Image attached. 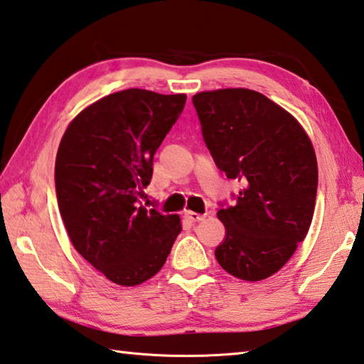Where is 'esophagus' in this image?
<instances>
[{
	"instance_id": "1",
	"label": "esophagus",
	"mask_w": 364,
	"mask_h": 364,
	"mask_svg": "<svg viewBox=\"0 0 364 364\" xmlns=\"http://www.w3.org/2000/svg\"><path fill=\"white\" fill-rule=\"evenodd\" d=\"M186 218H188V220H189L191 223H199V221H202V220H203L205 215L196 213V211H188V213H186Z\"/></svg>"
}]
</instances>
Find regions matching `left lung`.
Segmentation results:
<instances>
[{"label": "left lung", "instance_id": "obj_1", "mask_svg": "<svg viewBox=\"0 0 364 364\" xmlns=\"http://www.w3.org/2000/svg\"><path fill=\"white\" fill-rule=\"evenodd\" d=\"M193 103L216 167L242 184L234 207L220 203L226 237L216 259L237 279H267L285 266L312 223L318 186L312 143L288 111L259 92H200Z\"/></svg>", "mask_w": 364, "mask_h": 364}]
</instances>
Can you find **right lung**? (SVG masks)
I'll list each match as a JSON object with an SVG mask.
<instances>
[{"mask_svg":"<svg viewBox=\"0 0 364 364\" xmlns=\"http://www.w3.org/2000/svg\"><path fill=\"white\" fill-rule=\"evenodd\" d=\"M186 95L116 92L81 111L58 146L55 193L73 247L108 280L135 287L159 272L180 216L143 205L157 148Z\"/></svg>","mask_w":364,"mask_h":364,"instance_id":"obj_1","label":"right lung"}]
</instances>
